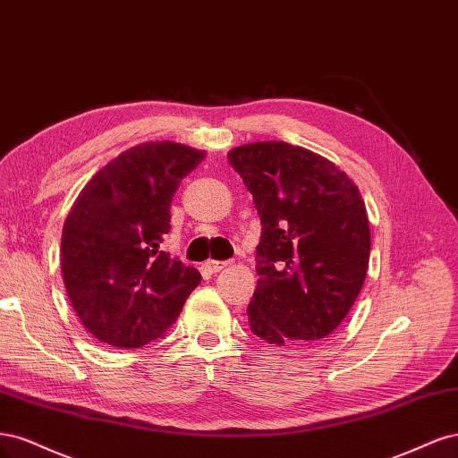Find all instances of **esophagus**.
Listing matches in <instances>:
<instances>
[{"mask_svg": "<svg viewBox=\"0 0 458 458\" xmlns=\"http://www.w3.org/2000/svg\"><path fill=\"white\" fill-rule=\"evenodd\" d=\"M230 262H226V260H208L203 264V268H205V272H209V274H216V272H220L223 268H226Z\"/></svg>", "mask_w": 458, "mask_h": 458, "instance_id": "esophagus-1", "label": "esophagus"}]
</instances>
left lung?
Returning <instances> with one entry per match:
<instances>
[{
  "instance_id": "8db88e82",
  "label": "left lung",
  "mask_w": 458,
  "mask_h": 458,
  "mask_svg": "<svg viewBox=\"0 0 458 458\" xmlns=\"http://www.w3.org/2000/svg\"><path fill=\"white\" fill-rule=\"evenodd\" d=\"M262 233L249 327L276 346L329 336L363 287L371 232L358 186L333 161L284 140L228 152Z\"/></svg>"
}]
</instances>
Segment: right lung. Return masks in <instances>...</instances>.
<instances>
[{"mask_svg":"<svg viewBox=\"0 0 458 458\" xmlns=\"http://www.w3.org/2000/svg\"><path fill=\"white\" fill-rule=\"evenodd\" d=\"M203 150L144 142L114 157L80 191L66 216L61 267L87 333L115 348L164 336L201 276L159 249L171 201Z\"/></svg>","mask_w":458,"mask_h":458,"instance_id":"1","label":"right lung"}]
</instances>
